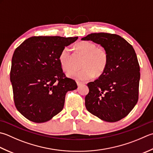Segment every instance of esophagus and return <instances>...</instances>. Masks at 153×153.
I'll list each match as a JSON object with an SVG mask.
<instances>
[{"label": "esophagus", "instance_id": "obj_1", "mask_svg": "<svg viewBox=\"0 0 153 153\" xmlns=\"http://www.w3.org/2000/svg\"><path fill=\"white\" fill-rule=\"evenodd\" d=\"M83 83H82V82H78V81H77V86H80V85H83Z\"/></svg>", "mask_w": 153, "mask_h": 153}]
</instances>
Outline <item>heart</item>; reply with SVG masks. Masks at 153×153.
<instances>
[{"mask_svg":"<svg viewBox=\"0 0 153 153\" xmlns=\"http://www.w3.org/2000/svg\"><path fill=\"white\" fill-rule=\"evenodd\" d=\"M77 54L83 56L82 61V69L75 70L69 76L79 81L92 78L95 74L100 76L105 70L108 63V53L103 46H96L89 41H81L75 45ZM62 68L65 72H70L74 68V58L68 47H65L59 56Z\"/></svg>","mask_w":153,"mask_h":153,"instance_id":"b5f03b06","label":"heart"}]
</instances>
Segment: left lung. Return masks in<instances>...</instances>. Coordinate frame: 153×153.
<instances>
[{"label": "left lung", "instance_id": "1", "mask_svg": "<svg viewBox=\"0 0 153 153\" xmlns=\"http://www.w3.org/2000/svg\"><path fill=\"white\" fill-rule=\"evenodd\" d=\"M82 40L100 44L108 53L105 70L97 79L88 83L86 109L105 121L121 120L139 100L140 66L135 51L123 38L115 34L92 33Z\"/></svg>", "mask_w": 153, "mask_h": 153}]
</instances>
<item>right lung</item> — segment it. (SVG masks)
I'll return each instance as SVG.
<instances>
[{
  "label": "right lung",
  "instance_id": "1",
  "mask_svg": "<svg viewBox=\"0 0 153 153\" xmlns=\"http://www.w3.org/2000/svg\"><path fill=\"white\" fill-rule=\"evenodd\" d=\"M78 37L32 36L17 47L10 78L17 110L27 119L44 123L62 111L65 94L77 89L59 61L61 51Z\"/></svg>",
  "mask_w": 153,
  "mask_h": 153
}]
</instances>
